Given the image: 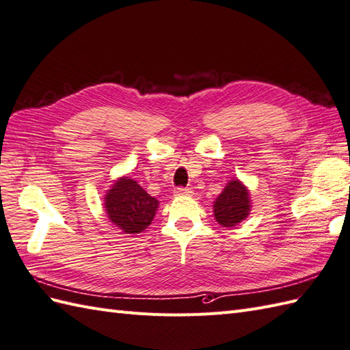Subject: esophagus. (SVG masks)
<instances>
[{
  "label": "esophagus",
  "mask_w": 350,
  "mask_h": 350,
  "mask_svg": "<svg viewBox=\"0 0 350 350\" xmlns=\"http://www.w3.org/2000/svg\"><path fill=\"white\" fill-rule=\"evenodd\" d=\"M192 195L191 187H177L174 191V196H189Z\"/></svg>",
  "instance_id": "1"
}]
</instances>
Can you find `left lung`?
Wrapping results in <instances>:
<instances>
[{
    "label": "left lung",
    "mask_w": 350,
    "mask_h": 350,
    "mask_svg": "<svg viewBox=\"0 0 350 350\" xmlns=\"http://www.w3.org/2000/svg\"><path fill=\"white\" fill-rule=\"evenodd\" d=\"M250 211L252 200L248 187L235 177L226 183L225 189L213 202L214 219L221 228H237L250 216Z\"/></svg>",
    "instance_id": "left-lung-1"
}]
</instances>
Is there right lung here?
<instances>
[{
    "label": "right lung",
    "instance_id": "obj_1",
    "mask_svg": "<svg viewBox=\"0 0 350 350\" xmlns=\"http://www.w3.org/2000/svg\"><path fill=\"white\" fill-rule=\"evenodd\" d=\"M159 201L129 176L118 177L106 191L103 208L112 225L124 234H140L154 220Z\"/></svg>",
    "mask_w": 350,
    "mask_h": 350
}]
</instances>
